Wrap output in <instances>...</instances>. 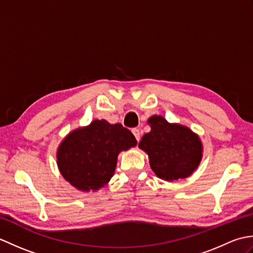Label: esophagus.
Here are the masks:
<instances>
[{
  "instance_id": "esophagus-1",
  "label": "esophagus",
  "mask_w": 253,
  "mask_h": 253,
  "mask_svg": "<svg viewBox=\"0 0 253 253\" xmlns=\"http://www.w3.org/2000/svg\"><path fill=\"white\" fill-rule=\"evenodd\" d=\"M132 133H133V136L136 137L137 141L140 140V130L137 129V128H133V129H132Z\"/></svg>"
}]
</instances>
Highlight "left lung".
Returning <instances> with one entry per match:
<instances>
[{
	"label": "left lung",
	"instance_id": "left-lung-1",
	"mask_svg": "<svg viewBox=\"0 0 253 253\" xmlns=\"http://www.w3.org/2000/svg\"><path fill=\"white\" fill-rule=\"evenodd\" d=\"M148 124L151 131L142 137L139 148L149 155L155 175L168 181L190 176L202 159L200 138L188 127L169 124L160 115L150 117Z\"/></svg>",
	"mask_w": 253,
	"mask_h": 253
}]
</instances>
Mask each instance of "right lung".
Returning <instances> with one entry per match:
<instances>
[{"instance_id": "right-lung-1", "label": "right lung", "mask_w": 253, "mask_h": 253, "mask_svg": "<svg viewBox=\"0 0 253 253\" xmlns=\"http://www.w3.org/2000/svg\"><path fill=\"white\" fill-rule=\"evenodd\" d=\"M136 144L135 136L121 124L95 120L64 138L56 153L58 169L77 189L98 190L114 175L118 153Z\"/></svg>"}]
</instances>
